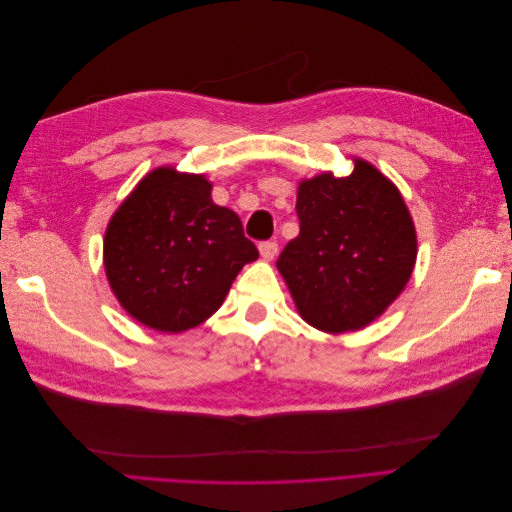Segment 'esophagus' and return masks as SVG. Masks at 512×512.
Wrapping results in <instances>:
<instances>
[{"label": "esophagus", "mask_w": 512, "mask_h": 512, "mask_svg": "<svg viewBox=\"0 0 512 512\" xmlns=\"http://www.w3.org/2000/svg\"><path fill=\"white\" fill-rule=\"evenodd\" d=\"M258 250H260V256H262V258H265V260H273L275 254H277V241H262Z\"/></svg>", "instance_id": "1"}]
</instances>
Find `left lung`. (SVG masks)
Instances as JSON below:
<instances>
[{"label": "left lung", "mask_w": 512, "mask_h": 512, "mask_svg": "<svg viewBox=\"0 0 512 512\" xmlns=\"http://www.w3.org/2000/svg\"><path fill=\"white\" fill-rule=\"evenodd\" d=\"M297 215L301 232L277 269L301 316L329 333L365 327L399 297L414 269L416 232L404 198L356 160L348 177L303 181Z\"/></svg>", "instance_id": "8db88e82"}]
</instances>
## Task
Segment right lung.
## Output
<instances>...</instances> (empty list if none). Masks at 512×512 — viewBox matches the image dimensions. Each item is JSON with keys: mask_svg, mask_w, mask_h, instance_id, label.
Here are the masks:
<instances>
[{"mask_svg": "<svg viewBox=\"0 0 512 512\" xmlns=\"http://www.w3.org/2000/svg\"><path fill=\"white\" fill-rule=\"evenodd\" d=\"M256 258L239 215L211 200V183L173 168L138 183L104 237V267L119 303L164 333L188 331L218 312Z\"/></svg>", "mask_w": 512, "mask_h": 512, "instance_id": "add662e5", "label": "right lung"}]
</instances>
